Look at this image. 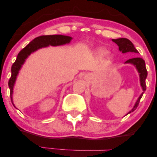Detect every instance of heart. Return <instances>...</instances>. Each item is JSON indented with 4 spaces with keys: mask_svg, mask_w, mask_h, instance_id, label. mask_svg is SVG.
<instances>
[{
    "mask_svg": "<svg viewBox=\"0 0 157 157\" xmlns=\"http://www.w3.org/2000/svg\"><path fill=\"white\" fill-rule=\"evenodd\" d=\"M97 54H98L99 55L102 56V55H104L105 54H106V51L104 49H102V48H100V49L97 50Z\"/></svg>",
    "mask_w": 157,
    "mask_h": 157,
    "instance_id": "heart-1",
    "label": "heart"
}]
</instances>
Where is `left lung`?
<instances>
[{
    "mask_svg": "<svg viewBox=\"0 0 157 157\" xmlns=\"http://www.w3.org/2000/svg\"><path fill=\"white\" fill-rule=\"evenodd\" d=\"M113 42H114L115 44H117L119 46V50L120 52H122V53H126V52H134V53H138V51L134 47V44L127 38H119V39H113ZM125 63H131L133 64L135 67L137 69L138 72L140 73V84L143 90V92L141 94L140 97H139L137 101L136 102L135 105L133 109L129 111L127 114L130 113L131 112L136 110V108L140 103V100H141L142 95H143L144 91H145L146 90V84H145V80H146V77L147 75V69L145 67V60L143 59L140 58V57H134V58H131L125 61Z\"/></svg>",
    "mask_w": 157,
    "mask_h": 157,
    "instance_id": "1",
    "label": "left lung"
}]
</instances>
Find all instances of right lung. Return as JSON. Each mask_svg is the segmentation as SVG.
Returning a JSON list of instances; mask_svg holds the SVG:
<instances>
[{
  "mask_svg": "<svg viewBox=\"0 0 157 157\" xmlns=\"http://www.w3.org/2000/svg\"><path fill=\"white\" fill-rule=\"evenodd\" d=\"M72 37L69 36L55 35H42L36 37L31 41L25 48H23L17 55V59L12 66V75L9 80V87L10 89V97L12 102V93H13V87L15 85L16 78L17 75L22 67V65L24 63L25 60L32 52L37 51V49L48 46H56L69 44ZM14 105V104H13Z\"/></svg>",
  "mask_w": 157,
  "mask_h": 157,
  "instance_id": "right-lung-1",
  "label": "right lung"
}]
</instances>
